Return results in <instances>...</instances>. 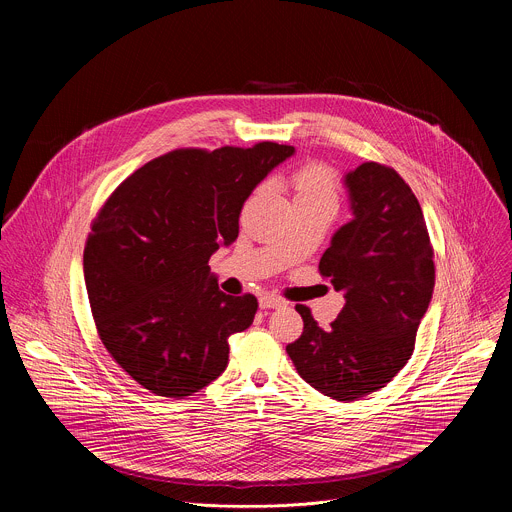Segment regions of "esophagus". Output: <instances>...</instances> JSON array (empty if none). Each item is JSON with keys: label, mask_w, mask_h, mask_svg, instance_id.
I'll use <instances>...</instances> for the list:
<instances>
[{"label": "esophagus", "mask_w": 512, "mask_h": 512, "mask_svg": "<svg viewBox=\"0 0 512 512\" xmlns=\"http://www.w3.org/2000/svg\"><path fill=\"white\" fill-rule=\"evenodd\" d=\"M259 306L263 310H271V308H283L285 302L281 298H275V296H263V298H259Z\"/></svg>", "instance_id": "1"}]
</instances>
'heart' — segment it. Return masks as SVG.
Here are the masks:
<instances>
[{"label": "heart", "instance_id": "obj_1", "mask_svg": "<svg viewBox=\"0 0 512 512\" xmlns=\"http://www.w3.org/2000/svg\"><path fill=\"white\" fill-rule=\"evenodd\" d=\"M294 206H324L332 212L340 200V188L334 172L322 164H308L289 178Z\"/></svg>", "mask_w": 512, "mask_h": 512}]
</instances>
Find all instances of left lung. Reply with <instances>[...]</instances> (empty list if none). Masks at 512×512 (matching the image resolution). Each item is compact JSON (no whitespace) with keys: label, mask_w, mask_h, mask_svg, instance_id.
Returning <instances> with one entry per match:
<instances>
[{"label":"left lung","mask_w":512,"mask_h":512,"mask_svg":"<svg viewBox=\"0 0 512 512\" xmlns=\"http://www.w3.org/2000/svg\"><path fill=\"white\" fill-rule=\"evenodd\" d=\"M344 184L354 218L318 265L344 306L324 330L298 304L304 332L285 350L306 383L348 403L383 389L411 358L435 265L421 206L393 168L364 162Z\"/></svg>","instance_id":"1"}]
</instances>
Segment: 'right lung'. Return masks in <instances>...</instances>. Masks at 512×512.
Instances as JSON below:
<instances>
[{"mask_svg": "<svg viewBox=\"0 0 512 512\" xmlns=\"http://www.w3.org/2000/svg\"><path fill=\"white\" fill-rule=\"evenodd\" d=\"M294 145L182 148L123 180L95 216L85 283L101 342L160 397H188L221 377L229 338L247 330L257 298L225 296L208 259L239 237L253 188Z\"/></svg>", "mask_w": 512, "mask_h": 512, "instance_id": "obj_1", "label": "right lung"}]
</instances>
